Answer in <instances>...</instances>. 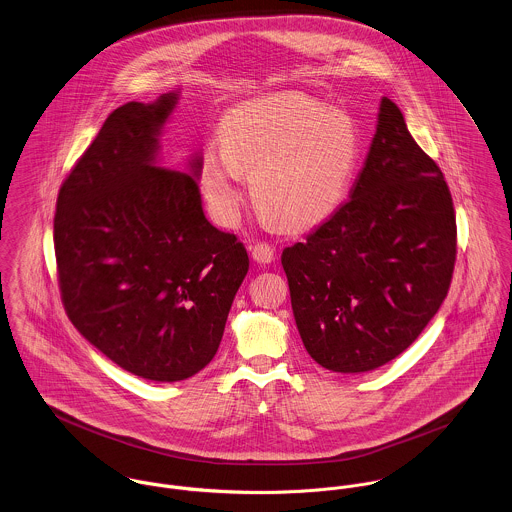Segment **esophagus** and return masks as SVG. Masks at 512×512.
I'll return each instance as SVG.
<instances>
[{
	"label": "esophagus",
	"instance_id": "1",
	"mask_svg": "<svg viewBox=\"0 0 512 512\" xmlns=\"http://www.w3.org/2000/svg\"><path fill=\"white\" fill-rule=\"evenodd\" d=\"M274 254H276V248L268 242H256L252 246V258L260 264H270L274 260Z\"/></svg>",
	"mask_w": 512,
	"mask_h": 512
}]
</instances>
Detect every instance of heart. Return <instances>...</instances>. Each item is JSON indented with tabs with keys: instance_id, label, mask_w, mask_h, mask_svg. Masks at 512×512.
Wrapping results in <instances>:
<instances>
[{
	"instance_id": "b5f03b06",
	"label": "heart",
	"mask_w": 512,
	"mask_h": 512,
	"mask_svg": "<svg viewBox=\"0 0 512 512\" xmlns=\"http://www.w3.org/2000/svg\"><path fill=\"white\" fill-rule=\"evenodd\" d=\"M363 138L357 120L301 92L256 98L230 110L220 144L199 157V181L217 215L230 224L242 203L244 173L256 207L286 228L329 219L347 199Z\"/></svg>"
}]
</instances>
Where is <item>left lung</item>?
<instances>
[{
	"instance_id": "1",
	"label": "left lung",
	"mask_w": 512,
	"mask_h": 512,
	"mask_svg": "<svg viewBox=\"0 0 512 512\" xmlns=\"http://www.w3.org/2000/svg\"><path fill=\"white\" fill-rule=\"evenodd\" d=\"M457 226L438 163L382 98L351 199L284 248L292 309L315 363L366 372L404 353L443 303Z\"/></svg>"
}]
</instances>
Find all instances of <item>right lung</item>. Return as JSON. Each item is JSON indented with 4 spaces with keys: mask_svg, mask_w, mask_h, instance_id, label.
Wrapping results in <instances>:
<instances>
[{
    "mask_svg": "<svg viewBox=\"0 0 512 512\" xmlns=\"http://www.w3.org/2000/svg\"><path fill=\"white\" fill-rule=\"evenodd\" d=\"M177 94L116 108L65 179L55 256L65 311L124 370L185 380L219 351L248 254L213 226L193 175L155 165Z\"/></svg>",
    "mask_w": 512,
    "mask_h": 512,
    "instance_id": "1",
    "label": "right lung"
}]
</instances>
